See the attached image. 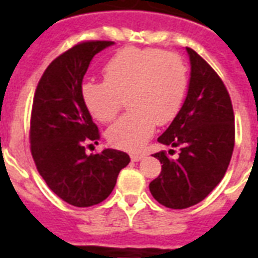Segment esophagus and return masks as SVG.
<instances>
[{
    "label": "esophagus",
    "mask_w": 258,
    "mask_h": 258,
    "mask_svg": "<svg viewBox=\"0 0 258 258\" xmlns=\"http://www.w3.org/2000/svg\"><path fill=\"white\" fill-rule=\"evenodd\" d=\"M145 158V154H139V153H133L131 154V161L133 162H139Z\"/></svg>",
    "instance_id": "obj_1"
}]
</instances>
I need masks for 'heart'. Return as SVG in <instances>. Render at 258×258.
<instances>
[{
	"instance_id": "heart-1",
	"label": "heart",
	"mask_w": 258,
	"mask_h": 258,
	"mask_svg": "<svg viewBox=\"0 0 258 258\" xmlns=\"http://www.w3.org/2000/svg\"><path fill=\"white\" fill-rule=\"evenodd\" d=\"M105 82L88 79L80 93L95 119L108 123L116 116L121 99L131 109L107 131L113 147L139 150L153 137L155 125L172 120L187 89V68L175 53L154 48H124L103 70Z\"/></svg>"
}]
</instances>
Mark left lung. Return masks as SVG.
I'll return each mask as SVG.
<instances>
[{
  "label": "left lung",
  "mask_w": 258,
  "mask_h": 258,
  "mask_svg": "<svg viewBox=\"0 0 258 258\" xmlns=\"http://www.w3.org/2000/svg\"><path fill=\"white\" fill-rule=\"evenodd\" d=\"M186 52L187 95L169 128L158 138L162 145L179 147V157L154 154L162 171L150 183L154 198L170 209L190 208L205 200L224 178L234 149V113L226 87L196 50L186 48Z\"/></svg>",
  "instance_id": "1"
}]
</instances>
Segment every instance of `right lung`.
Segmentation results:
<instances>
[{"mask_svg": "<svg viewBox=\"0 0 258 258\" xmlns=\"http://www.w3.org/2000/svg\"><path fill=\"white\" fill-rule=\"evenodd\" d=\"M112 41L80 42L54 58L38 82L30 117V151L40 175L70 205L88 208L112 192L119 172L130 163L123 151L86 154L99 130L82 99L83 79L95 54Z\"/></svg>", "mask_w": 258, "mask_h": 258, "instance_id": "add662e5", "label": "right lung"}]
</instances>
